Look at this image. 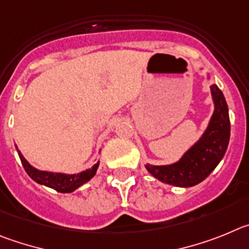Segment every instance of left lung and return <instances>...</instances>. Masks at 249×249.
<instances>
[{
    "instance_id": "obj_1",
    "label": "left lung",
    "mask_w": 249,
    "mask_h": 249,
    "mask_svg": "<svg viewBox=\"0 0 249 249\" xmlns=\"http://www.w3.org/2000/svg\"><path fill=\"white\" fill-rule=\"evenodd\" d=\"M207 79L211 80L210 73ZM210 89L214 109L201 138L176 162L145 165L147 171L161 182L176 187H192L202 182L225 156L231 134L228 107L225 95L216 84H212Z\"/></svg>"
}]
</instances>
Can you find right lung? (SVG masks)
<instances>
[{
    "mask_svg": "<svg viewBox=\"0 0 249 249\" xmlns=\"http://www.w3.org/2000/svg\"><path fill=\"white\" fill-rule=\"evenodd\" d=\"M16 150L18 152V156L21 159V162L23 165L24 170L28 174L33 181H36L39 185L47 186L51 189L55 190L62 194H71V192L75 191L78 187L88 182L89 180L95 176L97 170L99 167V161L97 163H94L93 166L89 167L87 170L77 172V174H64V172H53V171H46V170H38L35 166H32L28 161L24 159L22 155V152L19 151L17 145H16Z\"/></svg>",
    "mask_w": 249,
    "mask_h": 249,
    "instance_id": "right-lung-1",
    "label": "right lung"
}]
</instances>
